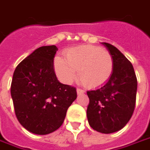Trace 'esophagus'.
<instances>
[{
  "label": "esophagus",
  "mask_w": 150,
  "mask_h": 150,
  "mask_svg": "<svg viewBox=\"0 0 150 150\" xmlns=\"http://www.w3.org/2000/svg\"><path fill=\"white\" fill-rule=\"evenodd\" d=\"M77 93H78V94H82V93H85V90L82 89V88H77Z\"/></svg>",
  "instance_id": "esophagus-1"
}]
</instances>
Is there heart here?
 Returning <instances> with one entry per match:
<instances>
[{
	"label": "heart",
	"instance_id": "b5f03b06",
	"mask_svg": "<svg viewBox=\"0 0 150 150\" xmlns=\"http://www.w3.org/2000/svg\"><path fill=\"white\" fill-rule=\"evenodd\" d=\"M113 61L108 51L93 45L71 48L65 53V59L57 57L54 70L63 83H71L78 75L83 83L90 88H98L110 78Z\"/></svg>",
	"mask_w": 150,
	"mask_h": 150
}]
</instances>
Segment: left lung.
Returning a JSON list of instances; mask_svg holds the SVG:
<instances>
[{
  "instance_id": "obj_1",
  "label": "left lung",
  "mask_w": 150,
  "mask_h": 150,
  "mask_svg": "<svg viewBox=\"0 0 150 150\" xmlns=\"http://www.w3.org/2000/svg\"><path fill=\"white\" fill-rule=\"evenodd\" d=\"M103 45L112 56V73L103 86L87 92L89 98L87 117L91 128L111 134L122 129L132 117L138 82L134 67L126 57L111 44Z\"/></svg>"
}]
</instances>
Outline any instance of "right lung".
<instances>
[{"label": "right lung", "instance_id": "right-lung-1", "mask_svg": "<svg viewBox=\"0 0 150 150\" xmlns=\"http://www.w3.org/2000/svg\"><path fill=\"white\" fill-rule=\"evenodd\" d=\"M57 47L43 46L15 69L11 85L15 113L26 130L48 134L59 129L77 98L76 88L61 83L53 67Z\"/></svg>", "mask_w": 150, "mask_h": 150}]
</instances>
